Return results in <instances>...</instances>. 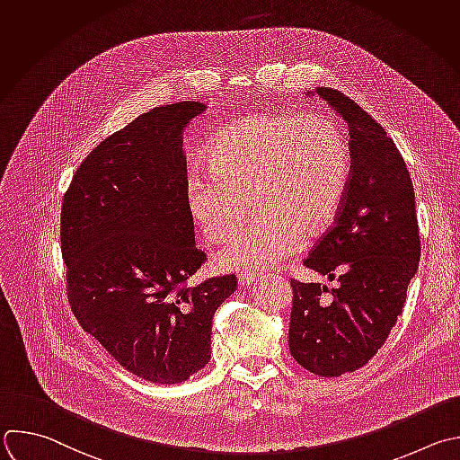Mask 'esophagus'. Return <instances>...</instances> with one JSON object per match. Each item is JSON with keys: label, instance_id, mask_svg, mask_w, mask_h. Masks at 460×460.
Wrapping results in <instances>:
<instances>
[{"label": "esophagus", "instance_id": "1", "mask_svg": "<svg viewBox=\"0 0 460 460\" xmlns=\"http://www.w3.org/2000/svg\"><path fill=\"white\" fill-rule=\"evenodd\" d=\"M256 278H258V274H254V272L238 274V285L240 287H249V285H252L256 281Z\"/></svg>", "mask_w": 460, "mask_h": 460}]
</instances>
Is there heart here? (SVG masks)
<instances>
[{
	"instance_id": "1",
	"label": "heart",
	"mask_w": 460,
	"mask_h": 460,
	"mask_svg": "<svg viewBox=\"0 0 460 460\" xmlns=\"http://www.w3.org/2000/svg\"><path fill=\"white\" fill-rule=\"evenodd\" d=\"M208 173L186 184L191 218L209 242L233 234L218 252L226 270L270 269L296 254L305 236L331 227L350 181L341 128L318 111H263L229 124L213 140Z\"/></svg>"
}]
</instances>
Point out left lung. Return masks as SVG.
Listing matches in <instances>:
<instances>
[{
	"label": "left lung",
	"instance_id": "obj_1",
	"mask_svg": "<svg viewBox=\"0 0 460 460\" xmlns=\"http://www.w3.org/2000/svg\"><path fill=\"white\" fill-rule=\"evenodd\" d=\"M316 93L349 126L352 168L334 227L303 263L340 285L290 281L288 349L305 370L338 377L385 345L417 272L420 242L413 184L394 140L341 92H307Z\"/></svg>",
	"mask_w": 460,
	"mask_h": 460
}]
</instances>
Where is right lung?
<instances>
[{
    "instance_id": "right-lung-1",
    "label": "right lung",
    "mask_w": 460,
    "mask_h": 460,
    "mask_svg": "<svg viewBox=\"0 0 460 460\" xmlns=\"http://www.w3.org/2000/svg\"><path fill=\"white\" fill-rule=\"evenodd\" d=\"M208 106L153 108L104 138L63 199L61 249L74 316L137 377L190 379L211 359L213 316L236 276L188 287L206 261L186 204L182 131Z\"/></svg>"
}]
</instances>
